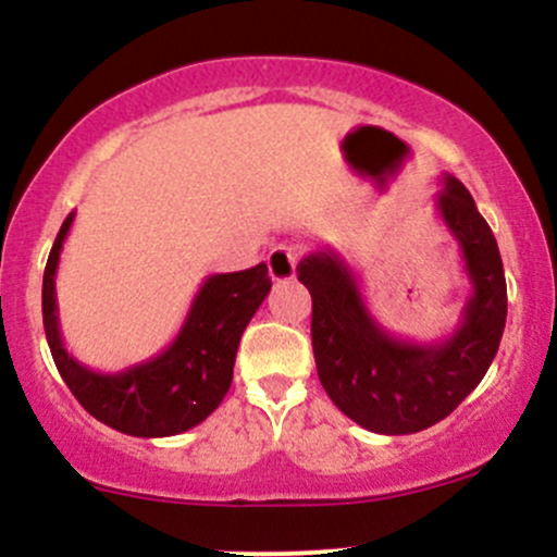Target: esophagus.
<instances>
[{
  "mask_svg": "<svg viewBox=\"0 0 557 557\" xmlns=\"http://www.w3.org/2000/svg\"><path fill=\"white\" fill-rule=\"evenodd\" d=\"M296 250L288 248V245H277V248L269 250L267 256V267H269V277L274 283H283V280H290L296 272Z\"/></svg>",
  "mask_w": 557,
  "mask_h": 557,
  "instance_id": "obj_1",
  "label": "esophagus"
}]
</instances>
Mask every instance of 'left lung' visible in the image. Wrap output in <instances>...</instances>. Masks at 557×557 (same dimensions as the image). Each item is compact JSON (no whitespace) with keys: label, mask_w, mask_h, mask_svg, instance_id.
Instances as JSON below:
<instances>
[{"label":"left lung","mask_w":557,"mask_h":557,"mask_svg":"<svg viewBox=\"0 0 557 557\" xmlns=\"http://www.w3.org/2000/svg\"><path fill=\"white\" fill-rule=\"evenodd\" d=\"M443 224L459 243L472 294L456 331L432 344L406 342L376 323L360 283L336 250L298 261L312 294L318 376L336 408L379 435H411L446 419L480 384L507 323V283L494 232L454 175L435 195Z\"/></svg>","instance_id":"8db88e82"}]
</instances>
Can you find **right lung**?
I'll use <instances>...</instances> for the list:
<instances>
[{
    "instance_id": "right-lung-1",
    "label": "right lung",
    "mask_w": 557,
    "mask_h": 557,
    "mask_svg": "<svg viewBox=\"0 0 557 557\" xmlns=\"http://www.w3.org/2000/svg\"><path fill=\"white\" fill-rule=\"evenodd\" d=\"M72 224L74 213H69L52 243L42 280L45 336L58 373L82 408L111 430L133 437H171L191 430L230 392L239 336L272 290L267 263L245 272L210 274L165 352L125 371L98 373L66 352L58 327L55 272Z\"/></svg>"
}]
</instances>
